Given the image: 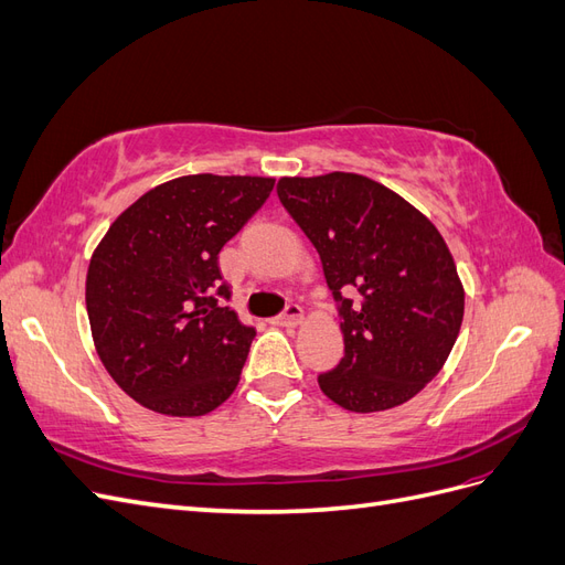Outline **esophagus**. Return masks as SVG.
Segmentation results:
<instances>
[{
  "label": "esophagus",
  "instance_id": "1",
  "mask_svg": "<svg viewBox=\"0 0 565 565\" xmlns=\"http://www.w3.org/2000/svg\"><path fill=\"white\" fill-rule=\"evenodd\" d=\"M301 318H303L301 306L299 303H287V309L278 318H273V322L282 324V328H295V324L301 322Z\"/></svg>",
  "mask_w": 565,
  "mask_h": 565
}]
</instances>
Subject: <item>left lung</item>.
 <instances>
[{
    "label": "left lung",
    "instance_id": "1",
    "mask_svg": "<svg viewBox=\"0 0 565 565\" xmlns=\"http://www.w3.org/2000/svg\"><path fill=\"white\" fill-rule=\"evenodd\" d=\"M278 198L320 254L344 332V358L318 374L324 396L351 413L417 396L465 318V289L436 226L361 174L280 179Z\"/></svg>",
    "mask_w": 565,
    "mask_h": 565
}]
</instances>
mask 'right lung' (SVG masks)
<instances>
[{
    "label": "right lung",
    "instance_id": "right-lung-1",
    "mask_svg": "<svg viewBox=\"0 0 565 565\" xmlns=\"http://www.w3.org/2000/svg\"><path fill=\"white\" fill-rule=\"evenodd\" d=\"M273 183L167 181L119 214L96 247L87 313L98 358L152 413L200 417L235 391L256 332L226 306L218 252L262 210Z\"/></svg>",
    "mask_w": 565,
    "mask_h": 565
}]
</instances>
